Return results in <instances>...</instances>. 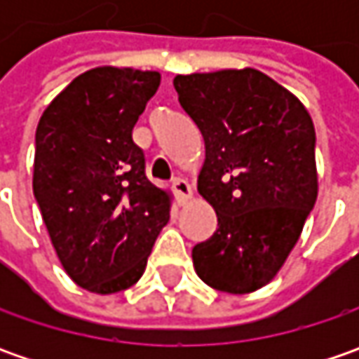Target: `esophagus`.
I'll return each instance as SVG.
<instances>
[{"label": "esophagus", "mask_w": 359, "mask_h": 359, "mask_svg": "<svg viewBox=\"0 0 359 359\" xmlns=\"http://www.w3.org/2000/svg\"><path fill=\"white\" fill-rule=\"evenodd\" d=\"M172 189H173V194L177 196V200L180 201H186L191 198V186L187 184L184 177H173Z\"/></svg>", "instance_id": "esophagus-1"}]
</instances>
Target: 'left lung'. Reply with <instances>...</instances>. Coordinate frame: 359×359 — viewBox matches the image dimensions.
I'll return each mask as SVG.
<instances>
[{
	"instance_id": "left-lung-1",
	"label": "left lung",
	"mask_w": 359,
	"mask_h": 359,
	"mask_svg": "<svg viewBox=\"0 0 359 359\" xmlns=\"http://www.w3.org/2000/svg\"><path fill=\"white\" fill-rule=\"evenodd\" d=\"M173 88L203 135L198 191L217 214L214 236L191 250L196 273L219 292H255L280 271L318 198L313 121L252 67L175 76Z\"/></svg>"
}]
</instances>
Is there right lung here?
<instances>
[{"label":"right lung","instance_id":"right-lung-1","mask_svg":"<svg viewBox=\"0 0 359 359\" xmlns=\"http://www.w3.org/2000/svg\"><path fill=\"white\" fill-rule=\"evenodd\" d=\"M158 72L95 67L48 105L35 131L34 196L67 276L93 294L144 273L172 198L145 175L131 131Z\"/></svg>","mask_w":359,"mask_h":359}]
</instances>
